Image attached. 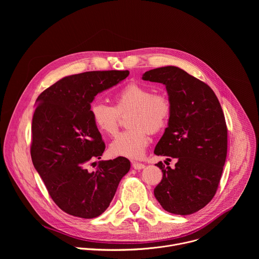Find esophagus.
Returning <instances> with one entry per match:
<instances>
[{
    "mask_svg": "<svg viewBox=\"0 0 259 259\" xmlns=\"http://www.w3.org/2000/svg\"><path fill=\"white\" fill-rule=\"evenodd\" d=\"M132 167L136 170H141L145 167V165L142 163H138V162H132Z\"/></svg>",
    "mask_w": 259,
    "mask_h": 259,
    "instance_id": "1",
    "label": "esophagus"
}]
</instances>
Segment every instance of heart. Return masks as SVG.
<instances>
[{
    "mask_svg": "<svg viewBox=\"0 0 259 259\" xmlns=\"http://www.w3.org/2000/svg\"><path fill=\"white\" fill-rule=\"evenodd\" d=\"M114 106L94 102L90 106V117L96 129L112 136L118 130L120 116L127 117V131L119 133L108 146L114 157L139 159L150 143L149 131H162L171 116V103L166 95L154 94L143 85L130 83L110 97Z\"/></svg>",
    "mask_w": 259,
    "mask_h": 259,
    "instance_id": "1",
    "label": "heart"
}]
</instances>
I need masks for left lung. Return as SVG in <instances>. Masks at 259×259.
I'll list each match as a JSON object with an SVG mask.
<instances>
[{"label":"left lung","mask_w":259,"mask_h":259,"mask_svg":"<svg viewBox=\"0 0 259 259\" xmlns=\"http://www.w3.org/2000/svg\"><path fill=\"white\" fill-rule=\"evenodd\" d=\"M142 80L166 86L171 116L155 155L177 159L173 169L156 164L163 178L155 197L172 214H193L213 199L223 174L228 153L223 108L207 84L179 67L151 69Z\"/></svg>","instance_id":"left-lung-1"}]
</instances>
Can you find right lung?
<instances>
[{
	"mask_svg": "<svg viewBox=\"0 0 259 259\" xmlns=\"http://www.w3.org/2000/svg\"><path fill=\"white\" fill-rule=\"evenodd\" d=\"M128 76V70L86 71L59 80L36 98L32 164L54 203L67 214L81 218L102 214L130 170V161L124 157L99 161L92 172L87 169L105 149L91 121V102Z\"/></svg>",
	"mask_w": 259,
	"mask_h": 259,
	"instance_id": "obj_1",
	"label": "right lung"
}]
</instances>
